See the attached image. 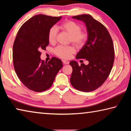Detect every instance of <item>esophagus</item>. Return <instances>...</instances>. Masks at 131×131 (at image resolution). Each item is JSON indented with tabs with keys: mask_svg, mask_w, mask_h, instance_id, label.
Returning a JSON list of instances; mask_svg holds the SVG:
<instances>
[{
	"mask_svg": "<svg viewBox=\"0 0 131 131\" xmlns=\"http://www.w3.org/2000/svg\"><path fill=\"white\" fill-rule=\"evenodd\" d=\"M63 63L64 64H68L70 63V62L68 61H67V60H63Z\"/></svg>",
	"mask_w": 131,
	"mask_h": 131,
	"instance_id": "obj_1",
	"label": "esophagus"
}]
</instances>
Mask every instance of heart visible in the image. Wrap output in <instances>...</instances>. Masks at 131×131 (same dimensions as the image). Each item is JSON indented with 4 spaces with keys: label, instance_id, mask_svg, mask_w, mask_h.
Returning <instances> with one entry per match:
<instances>
[{
    "label": "heart",
    "instance_id": "1",
    "mask_svg": "<svg viewBox=\"0 0 131 131\" xmlns=\"http://www.w3.org/2000/svg\"><path fill=\"white\" fill-rule=\"evenodd\" d=\"M60 28L67 32L70 35V41L77 47L83 46L87 40L88 33L81 30V25L75 21L66 20L60 24ZM58 31L57 28L53 26L48 32V38L50 43H54L56 41ZM75 52V50L72 46H59L54 49V53L57 56L63 59H70Z\"/></svg>",
    "mask_w": 131,
    "mask_h": 131
}]
</instances>
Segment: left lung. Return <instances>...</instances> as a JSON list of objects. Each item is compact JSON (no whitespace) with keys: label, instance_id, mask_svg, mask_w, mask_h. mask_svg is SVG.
Listing matches in <instances>:
<instances>
[{"label":"left lung","instance_id":"obj_1","mask_svg":"<svg viewBox=\"0 0 131 131\" xmlns=\"http://www.w3.org/2000/svg\"><path fill=\"white\" fill-rule=\"evenodd\" d=\"M82 21L88 32V40L77 53L76 59H85L88 65L70 61L72 72L70 82L78 91L89 92L103 85L110 74L114 61V49L108 31L89 14L73 16Z\"/></svg>","mask_w":131,"mask_h":131}]
</instances>
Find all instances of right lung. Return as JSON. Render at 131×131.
<instances>
[{"mask_svg":"<svg viewBox=\"0 0 131 131\" xmlns=\"http://www.w3.org/2000/svg\"><path fill=\"white\" fill-rule=\"evenodd\" d=\"M61 17L38 14L21 27L13 47V60L17 75L27 88L36 92L50 88L63 67L60 59L53 57L48 63L40 59V50L49 43V29Z\"/></svg>","mask_w":131,"mask_h":131,"instance_id":"right-lung-1","label":"right lung"}]
</instances>
